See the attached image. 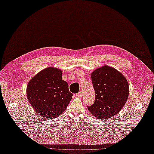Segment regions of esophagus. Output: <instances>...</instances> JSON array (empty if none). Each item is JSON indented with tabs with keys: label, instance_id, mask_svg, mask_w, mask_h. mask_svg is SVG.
<instances>
[{
	"label": "esophagus",
	"instance_id": "esophagus-1",
	"mask_svg": "<svg viewBox=\"0 0 154 154\" xmlns=\"http://www.w3.org/2000/svg\"><path fill=\"white\" fill-rule=\"evenodd\" d=\"M76 96H77V97H79V98H81L82 96V91H80V92H79L77 94H76Z\"/></svg>",
	"mask_w": 154,
	"mask_h": 154
}]
</instances>
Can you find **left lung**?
Masks as SVG:
<instances>
[{
	"mask_svg": "<svg viewBox=\"0 0 154 154\" xmlns=\"http://www.w3.org/2000/svg\"><path fill=\"white\" fill-rule=\"evenodd\" d=\"M95 101L88 110L98 119L117 115L126 104L129 93L127 79L116 68L105 65L91 73Z\"/></svg>",
	"mask_w": 154,
	"mask_h": 154,
	"instance_id": "8db88e82",
	"label": "left lung"
}]
</instances>
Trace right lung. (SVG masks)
Instances as JSON below:
<instances>
[{
    "label": "right lung",
    "instance_id": "add662e5",
    "mask_svg": "<svg viewBox=\"0 0 154 154\" xmlns=\"http://www.w3.org/2000/svg\"><path fill=\"white\" fill-rule=\"evenodd\" d=\"M26 95L39 116L54 119L66 109L73 94L69 91L67 82L62 80L61 70L50 66L30 79L27 84Z\"/></svg>",
    "mask_w": 154,
    "mask_h": 154
}]
</instances>
